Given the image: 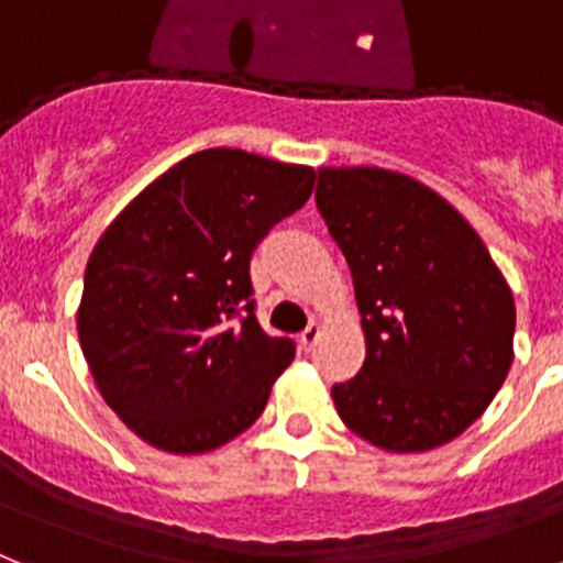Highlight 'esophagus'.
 <instances>
[{"instance_id": "esophagus-1", "label": "esophagus", "mask_w": 563, "mask_h": 563, "mask_svg": "<svg viewBox=\"0 0 563 563\" xmlns=\"http://www.w3.org/2000/svg\"><path fill=\"white\" fill-rule=\"evenodd\" d=\"M320 334H323L320 323H309V325H306L303 332H300V349H303V352H311V349H314V343H318V340H320Z\"/></svg>"}]
</instances>
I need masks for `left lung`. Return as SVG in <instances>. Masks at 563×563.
<instances>
[{
    "instance_id": "left-lung-1",
    "label": "left lung",
    "mask_w": 563,
    "mask_h": 563,
    "mask_svg": "<svg viewBox=\"0 0 563 563\" xmlns=\"http://www.w3.org/2000/svg\"><path fill=\"white\" fill-rule=\"evenodd\" d=\"M318 209L352 272L366 361L332 389L340 420L386 452L466 432L512 366L515 300L478 231L406 174L318 168Z\"/></svg>"
}]
</instances>
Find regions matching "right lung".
Segmentation results:
<instances>
[{
	"label": "right lung",
	"mask_w": 563,
	"mask_h": 563,
	"mask_svg": "<svg viewBox=\"0 0 563 563\" xmlns=\"http://www.w3.org/2000/svg\"><path fill=\"white\" fill-rule=\"evenodd\" d=\"M311 188L309 165L206 148L102 231L85 266L79 346L102 400L145 443L202 455L266 409L295 343L260 329L249 260Z\"/></svg>",
	"instance_id": "add662e5"
}]
</instances>
